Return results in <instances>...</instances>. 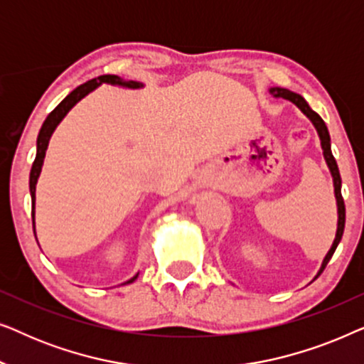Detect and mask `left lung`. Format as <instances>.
Returning <instances> with one entry per match:
<instances>
[{
	"mask_svg": "<svg viewBox=\"0 0 364 364\" xmlns=\"http://www.w3.org/2000/svg\"><path fill=\"white\" fill-rule=\"evenodd\" d=\"M270 92L275 97L288 99V101H291L293 104H296V106L303 111V114H306V117H310V121L315 124V127H316V131H318V136H320V141H321L323 156H325V159H326V164H328V167H330L331 176H333V182H335V196H336V202H338V230H336L335 242H333L330 252L326 253L325 260H323V263H321L320 272H318V275H316V277H320L321 272L325 270V267L328 265V262L331 260V257H333V253H335V250H336L338 243L341 242L343 232H345V217H346L345 200H343V196H341V177H340V171H338L335 157H333V154H331L330 134H328V129H326L325 121H323V119L318 116V114L313 111L310 106H308V102L300 96V94L291 92V91H288V89H282V87H272Z\"/></svg>",
	"mask_w": 364,
	"mask_h": 364,
	"instance_id": "8db88e82",
	"label": "left lung"
}]
</instances>
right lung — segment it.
Returning a JSON list of instances; mask_svg holds the SVG:
<instances>
[{"label":"right lung","instance_id":"obj_1","mask_svg":"<svg viewBox=\"0 0 364 364\" xmlns=\"http://www.w3.org/2000/svg\"><path fill=\"white\" fill-rule=\"evenodd\" d=\"M102 82H109V84H119V86H126V87H141L142 84H139L136 81H122L121 77L114 76V74H104V76H99V77H94L91 81L81 84V86H77L76 89L71 94H68L66 97L63 99L61 102L58 104L56 107L53 109L51 112H49V116L46 117V121L43 122V127L41 131H39V136H38V151H36V159H34L33 162V167H31V173H29V192H31V217H33V228H34V192H36V182H38V177H39V172H41V166H43V161H44V156H46V149H48V142H49V137H51V134L54 129L59 122H61V119L66 116L69 112V109H71L74 104L81 101V99L86 96L92 91V89H96L99 84ZM136 277H132L131 280L126 282V283H132L136 280Z\"/></svg>","mask_w":364,"mask_h":364}]
</instances>
